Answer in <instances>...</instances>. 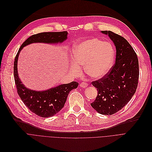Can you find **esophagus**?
Wrapping results in <instances>:
<instances>
[{"instance_id": "obj_1", "label": "esophagus", "mask_w": 152, "mask_h": 152, "mask_svg": "<svg viewBox=\"0 0 152 152\" xmlns=\"http://www.w3.org/2000/svg\"><path fill=\"white\" fill-rule=\"evenodd\" d=\"M87 84H86V83H85V82H82L80 84V86H81V87H83V88H85V87H86V86H87Z\"/></svg>"}]
</instances>
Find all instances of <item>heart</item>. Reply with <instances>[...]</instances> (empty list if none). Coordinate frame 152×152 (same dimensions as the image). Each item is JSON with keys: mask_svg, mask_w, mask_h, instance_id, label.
Returning a JSON list of instances; mask_svg holds the SVG:
<instances>
[{"mask_svg": "<svg viewBox=\"0 0 152 152\" xmlns=\"http://www.w3.org/2000/svg\"><path fill=\"white\" fill-rule=\"evenodd\" d=\"M72 57L78 66L85 65L84 72L91 77H104L112 68L115 58L113 46L109 42L98 38L85 40L76 45L72 51ZM76 72L78 68L74 65Z\"/></svg>", "mask_w": 152, "mask_h": 152, "instance_id": "obj_1", "label": "heart"}]
</instances>
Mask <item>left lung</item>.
<instances>
[{"mask_svg":"<svg viewBox=\"0 0 152 152\" xmlns=\"http://www.w3.org/2000/svg\"><path fill=\"white\" fill-rule=\"evenodd\" d=\"M108 34L116 49L115 62L102 78L91 82L98 92L91 103L93 109L102 114L112 115L124 107L135 93L139 77V61L129 42L111 31Z\"/></svg>","mask_w":152,"mask_h":152,"instance_id":"left-lung-1","label":"left lung"}]
</instances>
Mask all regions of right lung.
Wrapping results in <instances>:
<instances>
[{
    "label": "right lung",
    "mask_w": 152,
    "mask_h": 152,
    "mask_svg": "<svg viewBox=\"0 0 152 152\" xmlns=\"http://www.w3.org/2000/svg\"><path fill=\"white\" fill-rule=\"evenodd\" d=\"M68 33L45 32L33 34L20 46L14 61L13 75L17 93L22 102L31 112L42 118L53 116L59 112L66 103L69 92L77 88L78 83L72 82L62 84L49 90L42 91L28 89L21 83L17 72V61L19 54L23 47L33 42H62L67 38Z\"/></svg>",
    "instance_id": "1"
}]
</instances>
